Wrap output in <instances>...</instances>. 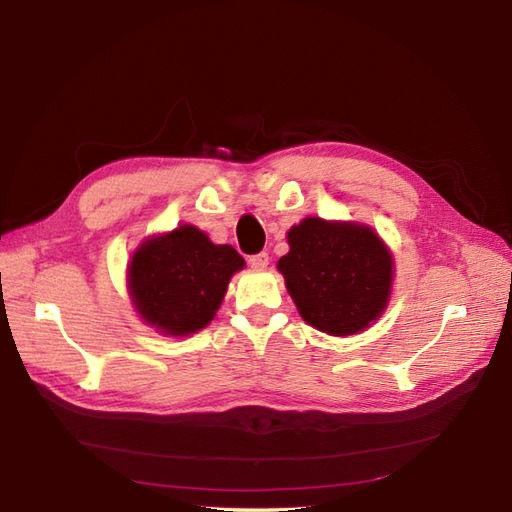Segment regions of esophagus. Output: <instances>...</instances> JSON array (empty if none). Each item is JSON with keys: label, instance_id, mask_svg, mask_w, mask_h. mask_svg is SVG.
Wrapping results in <instances>:
<instances>
[{"label": "esophagus", "instance_id": "34e87169", "mask_svg": "<svg viewBox=\"0 0 512 512\" xmlns=\"http://www.w3.org/2000/svg\"><path fill=\"white\" fill-rule=\"evenodd\" d=\"M247 262H250V267H254V269H265L269 265V254L267 252L252 254L250 258H247Z\"/></svg>", "mask_w": 512, "mask_h": 512}]
</instances>
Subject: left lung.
Wrapping results in <instances>:
<instances>
[{
	"instance_id": "obj_1",
	"label": "left lung",
	"mask_w": 512,
	"mask_h": 512,
	"mask_svg": "<svg viewBox=\"0 0 512 512\" xmlns=\"http://www.w3.org/2000/svg\"><path fill=\"white\" fill-rule=\"evenodd\" d=\"M288 243L290 252L277 269L307 324L331 335H352L382 314L393 258L374 230L305 218L290 228Z\"/></svg>"
}]
</instances>
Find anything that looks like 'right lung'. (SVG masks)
<instances>
[{"label":"right lung","mask_w":512,"mask_h":512,"mask_svg":"<svg viewBox=\"0 0 512 512\" xmlns=\"http://www.w3.org/2000/svg\"><path fill=\"white\" fill-rule=\"evenodd\" d=\"M243 265L235 247L211 243L196 226H179L138 247L130 262V292L151 327L190 335L213 320L232 273Z\"/></svg>","instance_id":"add662e5"}]
</instances>
